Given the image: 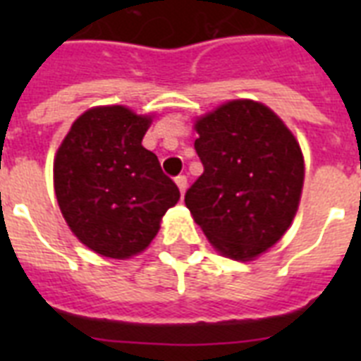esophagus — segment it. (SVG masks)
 <instances>
[{
  "label": "esophagus",
  "mask_w": 361,
  "mask_h": 361,
  "mask_svg": "<svg viewBox=\"0 0 361 361\" xmlns=\"http://www.w3.org/2000/svg\"><path fill=\"white\" fill-rule=\"evenodd\" d=\"M176 185H178V189H180V192H181V197H183V195H185V191H187V178H185V176H178V178H176Z\"/></svg>",
  "instance_id": "34e87169"
}]
</instances>
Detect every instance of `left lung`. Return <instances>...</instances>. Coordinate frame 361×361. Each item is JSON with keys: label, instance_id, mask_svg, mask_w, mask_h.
<instances>
[{"label": "left lung", "instance_id": "1", "mask_svg": "<svg viewBox=\"0 0 361 361\" xmlns=\"http://www.w3.org/2000/svg\"><path fill=\"white\" fill-rule=\"evenodd\" d=\"M204 174L185 206L219 255L249 262L290 228L302 198L300 142L266 104L232 99L195 120Z\"/></svg>", "mask_w": 361, "mask_h": 361}]
</instances>
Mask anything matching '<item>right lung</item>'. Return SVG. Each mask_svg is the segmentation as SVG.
I'll list each match as a JSON object with an SVG mask.
<instances>
[{
    "instance_id": "add662e5",
    "label": "right lung",
    "mask_w": 361,
    "mask_h": 361,
    "mask_svg": "<svg viewBox=\"0 0 361 361\" xmlns=\"http://www.w3.org/2000/svg\"><path fill=\"white\" fill-rule=\"evenodd\" d=\"M155 114L123 104L86 110L54 157V191L65 223L101 257L140 255L161 228L180 191L155 153L142 146Z\"/></svg>"
}]
</instances>
